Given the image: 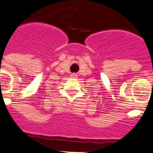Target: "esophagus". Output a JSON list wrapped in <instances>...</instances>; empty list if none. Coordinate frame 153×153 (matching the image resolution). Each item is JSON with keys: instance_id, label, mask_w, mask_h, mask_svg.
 I'll return each mask as SVG.
<instances>
[{"instance_id": "1", "label": "esophagus", "mask_w": 153, "mask_h": 153, "mask_svg": "<svg viewBox=\"0 0 153 153\" xmlns=\"http://www.w3.org/2000/svg\"><path fill=\"white\" fill-rule=\"evenodd\" d=\"M77 76V75L76 74V73H73V74H71V77H73V78H76Z\"/></svg>"}]
</instances>
